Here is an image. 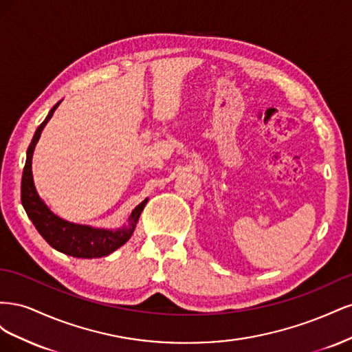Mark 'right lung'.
Segmentation results:
<instances>
[{
	"instance_id": "1",
	"label": "right lung",
	"mask_w": 352,
	"mask_h": 352,
	"mask_svg": "<svg viewBox=\"0 0 352 352\" xmlns=\"http://www.w3.org/2000/svg\"><path fill=\"white\" fill-rule=\"evenodd\" d=\"M58 105L60 102H57L54 107L50 110L45 120L39 124L34 135V140H32L28 148L26 164L22 176V204L26 210V214L35 225L36 230L41 233V236L54 250L76 258L105 257V255L111 254L113 251L120 248L122 245L129 241L135 230L136 221L140 220V216L148 199H144L141 204L132 211L129 223L117 230H105L85 225H74V223L60 219L45 206V202L39 198L34 184V176H32V157H34L35 145L42 131H44L45 124L48 123L52 114H54Z\"/></svg>"
}]
</instances>
